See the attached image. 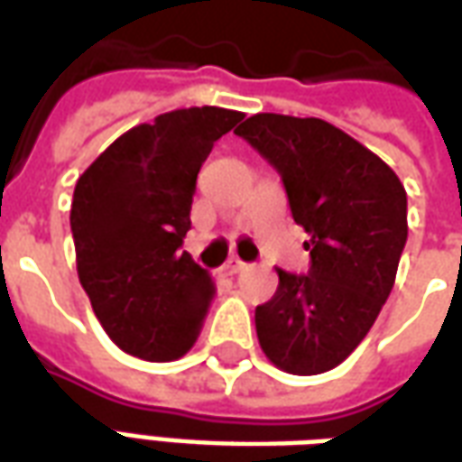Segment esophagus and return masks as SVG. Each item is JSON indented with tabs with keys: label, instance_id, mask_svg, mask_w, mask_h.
I'll return each mask as SVG.
<instances>
[{
	"label": "esophagus",
	"instance_id": "1",
	"mask_svg": "<svg viewBox=\"0 0 462 462\" xmlns=\"http://www.w3.org/2000/svg\"><path fill=\"white\" fill-rule=\"evenodd\" d=\"M242 270H247V264L235 257V260H230V262H227V264H225V267H222V274H227V277H232V274H240Z\"/></svg>",
	"mask_w": 462,
	"mask_h": 462
}]
</instances>
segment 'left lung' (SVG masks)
I'll list each match as a JSON object with an SVG mask.
<instances>
[{"mask_svg": "<svg viewBox=\"0 0 462 462\" xmlns=\"http://www.w3.org/2000/svg\"><path fill=\"white\" fill-rule=\"evenodd\" d=\"M282 175L291 217L310 232L307 274L277 270L254 310L262 351L287 374L314 376L364 341L406 247V190L376 152L321 118L257 114L237 128Z\"/></svg>", "mask_w": 462, "mask_h": 462, "instance_id": "left-lung-1", "label": "left lung"}]
</instances>
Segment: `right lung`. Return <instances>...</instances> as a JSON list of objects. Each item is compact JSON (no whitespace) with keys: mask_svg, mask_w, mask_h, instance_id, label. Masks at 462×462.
<instances>
[{"mask_svg":"<svg viewBox=\"0 0 462 462\" xmlns=\"http://www.w3.org/2000/svg\"><path fill=\"white\" fill-rule=\"evenodd\" d=\"M242 118L217 106L162 114L116 138L76 182L79 280L131 356L175 361L200 337L215 282L180 250L182 237L202 162Z\"/></svg>","mask_w":462,"mask_h":462,"instance_id":"1","label":"right lung"}]
</instances>
